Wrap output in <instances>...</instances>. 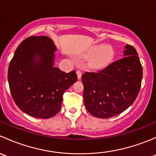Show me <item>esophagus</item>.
I'll return each instance as SVG.
<instances>
[{"instance_id": "esophagus-1", "label": "esophagus", "mask_w": 156, "mask_h": 156, "mask_svg": "<svg viewBox=\"0 0 156 156\" xmlns=\"http://www.w3.org/2000/svg\"><path fill=\"white\" fill-rule=\"evenodd\" d=\"M77 76H78V79H81V76H82V72H81L80 70L77 71Z\"/></svg>"}]
</instances>
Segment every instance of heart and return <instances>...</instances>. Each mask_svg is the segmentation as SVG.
Segmentation results:
<instances>
[{
    "mask_svg": "<svg viewBox=\"0 0 156 156\" xmlns=\"http://www.w3.org/2000/svg\"><path fill=\"white\" fill-rule=\"evenodd\" d=\"M115 51L110 45L103 46L96 44L90 47L84 54V58H90L88 67L91 69H102L106 68L112 61Z\"/></svg>",
    "mask_w": 156,
    "mask_h": 156,
    "instance_id": "heart-1",
    "label": "heart"
}]
</instances>
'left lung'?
<instances>
[{"label": "left lung", "mask_w": 156, "mask_h": 156, "mask_svg": "<svg viewBox=\"0 0 156 156\" xmlns=\"http://www.w3.org/2000/svg\"><path fill=\"white\" fill-rule=\"evenodd\" d=\"M124 57L97 72L81 77L84 105L92 115L106 119L120 114L133 104L141 87L143 67L136 49L125 47Z\"/></svg>", "instance_id": "left-lung-1"}]
</instances>
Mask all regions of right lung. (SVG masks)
Masks as SVG:
<instances>
[{
  "mask_svg": "<svg viewBox=\"0 0 156 156\" xmlns=\"http://www.w3.org/2000/svg\"><path fill=\"white\" fill-rule=\"evenodd\" d=\"M53 41L30 36L16 50L8 69L12 99L23 112L37 119H49L62 106L65 91L76 82L75 70L66 73L54 67Z\"/></svg>",
  "mask_w": 156,
  "mask_h": 156,
  "instance_id": "1",
  "label": "right lung"
}]
</instances>
